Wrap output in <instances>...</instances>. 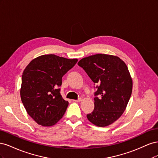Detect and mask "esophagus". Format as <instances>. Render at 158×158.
I'll return each mask as SVG.
<instances>
[{
    "mask_svg": "<svg viewBox=\"0 0 158 158\" xmlns=\"http://www.w3.org/2000/svg\"><path fill=\"white\" fill-rule=\"evenodd\" d=\"M82 98H79L78 99H76V100H73V101H74V102H81V101H82Z\"/></svg>",
    "mask_w": 158,
    "mask_h": 158,
    "instance_id": "1",
    "label": "esophagus"
}]
</instances>
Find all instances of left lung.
<instances>
[{
    "instance_id": "left-lung-1",
    "label": "left lung",
    "mask_w": 158,
    "mask_h": 158,
    "mask_svg": "<svg viewBox=\"0 0 158 158\" xmlns=\"http://www.w3.org/2000/svg\"><path fill=\"white\" fill-rule=\"evenodd\" d=\"M78 64L97 84L94 109L88 119L100 127L111 125L122 115L131 96L132 80L127 66L118 56L106 54L85 57Z\"/></svg>"
}]
</instances>
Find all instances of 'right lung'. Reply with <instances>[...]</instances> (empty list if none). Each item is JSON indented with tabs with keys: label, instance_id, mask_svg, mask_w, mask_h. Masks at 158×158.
I'll list each match as a JSON object with an SVG mask.
<instances>
[{
	"label": "right lung",
	"instance_id": "right-lung-1",
	"mask_svg": "<svg viewBox=\"0 0 158 158\" xmlns=\"http://www.w3.org/2000/svg\"><path fill=\"white\" fill-rule=\"evenodd\" d=\"M55 55L32 60L23 72L20 96L28 114L44 127L55 125L63 117L69 102L62 97V78L77 63Z\"/></svg>",
	"mask_w": 158,
	"mask_h": 158
}]
</instances>
